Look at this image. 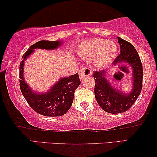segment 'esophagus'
Wrapping results in <instances>:
<instances>
[{
    "label": "esophagus",
    "mask_w": 157,
    "mask_h": 157,
    "mask_svg": "<svg viewBox=\"0 0 157 157\" xmlns=\"http://www.w3.org/2000/svg\"><path fill=\"white\" fill-rule=\"evenodd\" d=\"M78 74L79 78L81 79H83L86 76H90V75L91 74V71L89 68H81V69L79 70Z\"/></svg>",
    "instance_id": "1"
}]
</instances>
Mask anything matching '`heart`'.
Segmentation results:
<instances>
[{
  "instance_id": "1",
  "label": "heart",
  "mask_w": 157,
  "mask_h": 157,
  "mask_svg": "<svg viewBox=\"0 0 157 157\" xmlns=\"http://www.w3.org/2000/svg\"><path fill=\"white\" fill-rule=\"evenodd\" d=\"M79 53L81 56L94 59L97 57L100 65L108 63L115 56L117 47L112 43L104 39H94L82 43L79 46Z\"/></svg>"
}]
</instances>
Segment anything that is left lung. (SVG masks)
<instances>
[{
    "label": "left lung",
    "instance_id": "1",
    "mask_svg": "<svg viewBox=\"0 0 157 157\" xmlns=\"http://www.w3.org/2000/svg\"><path fill=\"white\" fill-rule=\"evenodd\" d=\"M121 53L113 61V65L127 63L133 75L132 91L128 94L115 89L106 78V71L94 73L95 80L94 94L98 105L110 113H119L128 110L136 101L142 89L143 67L139 53L129 42L118 37Z\"/></svg>",
    "mask_w": 157,
    "mask_h": 157
}]
</instances>
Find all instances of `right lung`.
I'll use <instances>...</instances> for the list:
<instances>
[{
	"label": "right lung",
	"mask_w": 157,
	"mask_h": 157,
	"mask_svg": "<svg viewBox=\"0 0 157 157\" xmlns=\"http://www.w3.org/2000/svg\"><path fill=\"white\" fill-rule=\"evenodd\" d=\"M61 41L40 40L30 47L23 56L22 61L19 67L20 89L23 96L29 106L36 112L46 117H61L67 112L74 101V92L81 81L78 73L69 77L62 78L45 94L34 93L25 82L23 78V66L28 56L33 52L34 49L51 50L61 46Z\"/></svg>",
	"instance_id": "right-lung-1"
}]
</instances>
